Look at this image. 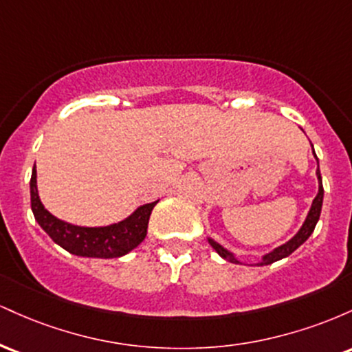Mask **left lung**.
<instances>
[{
	"label": "left lung",
	"mask_w": 352,
	"mask_h": 352,
	"mask_svg": "<svg viewBox=\"0 0 352 352\" xmlns=\"http://www.w3.org/2000/svg\"><path fill=\"white\" fill-rule=\"evenodd\" d=\"M316 175H318V180H319V192H318L316 199L313 200V205H311V210H309L308 217H306V221H305V223H302L301 230L296 233V235L292 238V240L288 241V243L278 246V248L274 250V252L265 254L263 261H261L260 266L272 265V263H274V261L281 260V258L289 256V254H292L296 248H300V246L305 243V241L311 236V233L314 232V227H316V223H318V220H319V215H321L322 195H324V188H322V180H321V173H319V167H318V170H316ZM208 241H210V245H212L213 248H215V252L220 254L221 258H225V260L230 261V263H238L236 258L233 256V254L230 253V252H227V250H225L223 246H220V245L217 243V241H213V240H208Z\"/></svg>",
	"instance_id": "1"
}]
</instances>
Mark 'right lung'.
I'll return each instance as SVG.
<instances>
[{
    "label": "right lung",
    "instance_id": "obj_1",
    "mask_svg": "<svg viewBox=\"0 0 352 352\" xmlns=\"http://www.w3.org/2000/svg\"><path fill=\"white\" fill-rule=\"evenodd\" d=\"M30 187L31 210H33L36 221L41 225L44 232L52 238L54 243L63 246L66 252L87 258H119L134 250L137 245L142 243L145 235H147L152 208L157 205V201L142 205L124 221L109 225V227H76V225L58 220L43 207L38 195V187H36L34 168Z\"/></svg>",
    "mask_w": 352,
    "mask_h": 352
}]
</instances>
